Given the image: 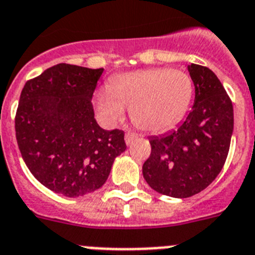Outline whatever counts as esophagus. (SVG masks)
Listing matches in <instances>:
<instances>
[{
	"label": "esophagus",
	"mask_w": 255,
	"mask_h": 255,
	"mask_svg": "<svg viewBox=\"0 0 255 255\" xmlns=\"http://www.w3.org/2000/svg\"><path fill=\"white\" fill-rule=\"evenodd\" d=\"M137 137H138V136H137L136 133H130V132H128V133H126V136H125L126 143H127V145H130V143L136 140Z\"/></svg>",
	"instance_id": "34e87169"
}]
</instances>
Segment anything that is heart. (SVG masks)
Segmentation results:
<instances>
[{
  "instance_id": "b5f03b06",
  "label": "heart",
  "mask_w": 255,
  "mask_h": 255,
  "mask_svg": "<svg viewBox=\"0 0 255 255\" xmlns=\"http://www.w3.org/2000/svg\"><path fill=\"white\" fill-rule=\"evenodd\" d=\"M194 86L182 70L155 68L126 73L110 79L97 92V110L114 125L129 106L130 119L141 129L160 132L177 125L189 109Z\"/></svg>"
}]
</instances>
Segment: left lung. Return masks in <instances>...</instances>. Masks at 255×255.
<instances>
[{
	"instance_id": "8db88e82",
	"label": "left lung",
	"mask_w": 255,
	"mask_h": 255,
	"mask_svg": "<svg viewBox=\"0 0 255 255\" xmlns=\"http://www.w3.org/2000/svg\"><path fill=\"white\" fill-rule=\"evenodd\" d=\"M195 86L191 112L176 130L150 137L143 163L146 182L159 194L189 198L208 187L222 170L234 130V108L209 68L189 65Z\"/></svg>"
}]
</instances>
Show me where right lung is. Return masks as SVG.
I'll return each mask as SVG.
<instances>
[{"label": "right lung", "instance_id": "add662e5", "mask_svg": "<svg viewBox=\"0 0 255 255\" xmlns=\"http://www.w3.org/2000/svg\"><path fill=\"white\" fill-rule=\"evenodd\" d=\"M103 72L57 64L21 91L15 132L23 160L42 185L68 198L100 189L127 149L123 130L103 129L95 119L91 99Z\"/></svg>", "mask_w": 255, "mask_h": 255}]
</instances>
